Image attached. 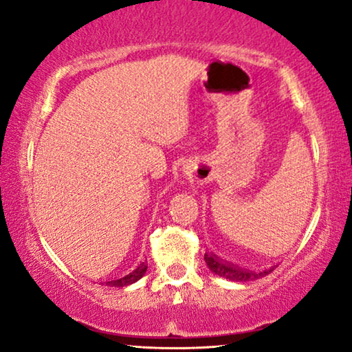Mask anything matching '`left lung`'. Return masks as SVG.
I'll use <instances>...</instances> for the list:
<instances>
[{
	"label": "left lung",
	"instance_id": "obj_1",
	"mask_svg": "<svg viewBox=\"0 0 352 352\" xmlns=\"http://www.w3.org/2000/svg\"><path fill=\"white\" fill-rule=\"evenodd\" d=\"M205 263L210 271L216 274V276L228 278V280H232V282H252V280H256V278L267 276L269 272L274 271V267L264 269V271H258V272L248 271V269H242L239 266H234V264H230L228 261H223V259H219L213 253L210 254L205 253Z\"/></svg>",
	"mask_w": 352,
	"mask_h": 352
}]
</instances>
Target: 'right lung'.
Masks as SVG:
<instances>
[{
  "label": "right lung",
  "mask_w": 352,
  "mask_h": 352,
  "mask_svg": "<svg viewBox=\"0 0 352 352\" xmlns=\"http://www.w3.org/2000/svg\"><path fill=\"white\" fill-rule=\"evenodd\" d=\"M146 271H147V264L142 263V264H139V266H138L136 269H134V271L126 274V276H124V277L117 278V280H109V282H105V285H109V287H117V288H120V287H128V285H131V283L138 282L139 278H141V277L144 276V274H146Z\"/></svg>",
  "instance_id": "obj_1"
}]
</instances>
